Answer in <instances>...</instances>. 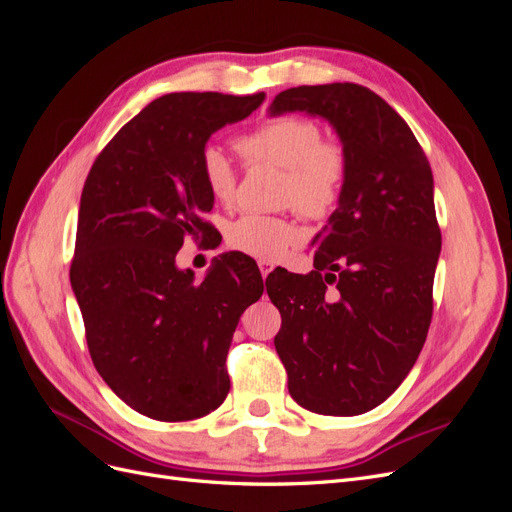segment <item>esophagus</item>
I'll return each instance as SVG.
<instances>
[{
    "label": "esophagus",
    "mask_w": 512,
    "mask_h": 512,
    "mask_svg": "<svg viewBox=\"0 0 512 512\" xmlns=\"http://www.w3.org/2000/svg\"><path fill=\"white\" fill-rule=\"evenodd\" d=\"M258 269H260V275L267 277L271 271H273V262L269 260H258Z\"/></svg>",
    "instance_id": "1"
}]
</instances>
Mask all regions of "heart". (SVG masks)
<instances>
[{
  "label": "heart",
  "instance_id": "1",
  "mask_svg": "<svg viewBox=\"0 0 512 512\" xmlns=\"http://www.w3.org/2000/svg\"><path fill=\"white\" fill-rule=\"evenodd\" d=\"M247 164L284 168L282 203L309 220L329 215L342 196L348 177L346 147L322 138L314 119L303 115H273L235 138ZM200 177L213 200L230 205L237 196V168L218 145L200 151ZM299 228L284 215L245 213L226 228V243L241 254L260 260L280 258L299 241Z\"/></svg>",
  "mask_w": 512,
  "mask_h": 512
}]
</instances>
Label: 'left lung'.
Masks as SVG:
<instances>
[{
  "instance_id": "obj_1",
  "label": "left lung",
  "mask_w": 512,
  "mask_h": 512,
  "mask_svg": "<svg viewBox=\"0 0 512 512\" xmlns=\"http://www.w3.org/2000/svg\"><path fill=\"white\" fill-rule=\"evenodd\" d=\"M271 115L327 119L348 153L339 205L314 237V271L267 286L275 350L305 410L356 416L393 395L423 350L442 247L433 175L395 108L356 83L277 94Z\"/></svg>"
}]
</instances>
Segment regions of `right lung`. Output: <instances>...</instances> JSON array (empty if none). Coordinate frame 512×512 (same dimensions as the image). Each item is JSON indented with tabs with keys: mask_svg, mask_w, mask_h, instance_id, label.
Returning <instances> with one entry per match:
<instances>
[{
	"mask_svg": "<svg viewBox=\"0 0 512 512\" xmlns=\"http://www.w3.org/2000/svg\"><path fill=\"white\" fill-rule=\"evenodd\" d=\"M265 94L181 91L147 104L91 166L70 284L102 380L156 421H192L230 391L226 356L260 271L224 254L200 284L177 269L183 239L209 237L213 196L200 177L209 136L252 115Z\"/></svg>",
	"mask_w": 512,
	"mask_h": 512,
	"instance_id": "right-lung-1",
	"label": "right lung"
}]
</instances>
